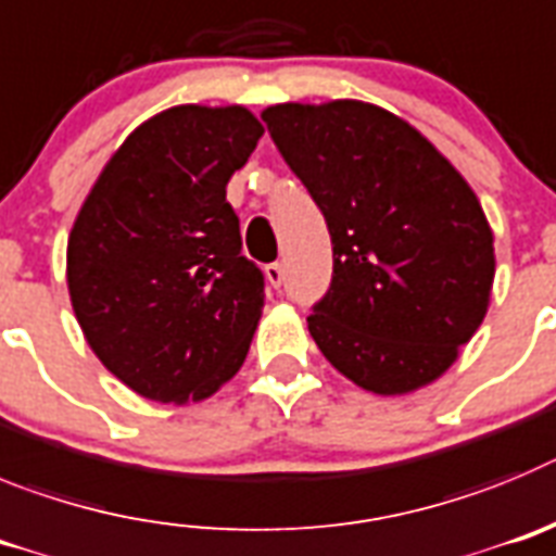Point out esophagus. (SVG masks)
<instances>
[{
    "mask_svg": "<svg viewBox=\"0 0 556 556\" xmlns=\"http://www.w3.org/2000/svg\"><path fill=\"white\" fill-rule=\"evenodd\" d=\"M266 279L271 288H282V282H285L282 263H271V266H266Z\"/></svg>",
    "mask_w": 556,
    "mask_h": 556,
    "instance_id": "obj_1",
    "label": "esophagus"
}]
</instances>
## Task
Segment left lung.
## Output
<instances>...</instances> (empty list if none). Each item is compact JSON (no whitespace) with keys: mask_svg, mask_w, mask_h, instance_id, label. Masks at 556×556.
Masks as SVG:
<instances>
[{"mask_svg":"<svg viewBox=\"0 0 556 556\" xmlns=\"http://www.w3.org/2000/svg\"><path fill=\"white\" fill-rule=\"evenodd\" d=\"M263 122L332 238V282L307 318L321 354L379 396L434 382L488 313L496 257L477 193L377 104L288 102Z\"/></svg>","mask_w":556,"mask_h":556,"instance_id":"8db88e82","label":"left lung"}]
</instances>
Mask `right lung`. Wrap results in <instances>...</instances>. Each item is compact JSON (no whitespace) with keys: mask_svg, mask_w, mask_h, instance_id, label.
Instances as JSON below:
<instances>
[{"mask_svg":"<svg viewBox=\"0 0 556 556\" xmlns=\"http://www.w3.org/2000/svg\"><path fill=\"white\" fill-rule=\"evenodd\" d=\"M260 135L241 104L163 110L110 157L74 222V315L104 368L143 399H207L247 359L266 282L241 254L227 182Z\"/></svg>","mask_w":556,"mask_h":556,"instance_id":"1","label":"right lung"}]
</instances>
